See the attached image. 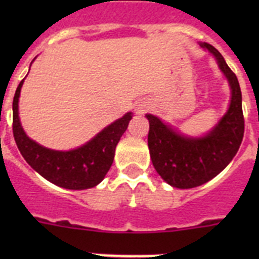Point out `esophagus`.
Segmentation results:
<instances>
[{
  "instance_id": "obj_1",
  "label": "esophagus",
  "mask_w": 259,
  "mask_h": 259,
  "mask_svg": "<svg viewBox=\"0 0 259 259\" xmlns=\"http://www.w3.org/2000/svg\"><path fill=\"white\" fill-rule=\"evenodd\" d=\"M136 110H137V113H145L146 110H148V106H146V105H144V104L137 105Z\"/></svg>"
}]
</instances>
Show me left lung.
Returning a JSON list of instances; mask_svg holds the SVG:
<instances>
[{
  "mask_svg": "<svg viewBox=\"0 0 259 259\" xmlns=\"http://www.w3.org/2000/svg\"><path fill=\"white\" fill-rule=\"evenodd\" d=\"M217 58L228 79L232 97L227 114L202 139L184 137L167 127L157 116L148 114V146L153 166L162 179L175 188L188 189L205 184L223 171L236 155L244 137L241 89L236 75L212 45L201 42Z\"/></svg>",
  "mask_w": 259,
  "mask_h": 259,
  "instance_id": "obj_1",
  "label": "left lung"
}]
</instances>
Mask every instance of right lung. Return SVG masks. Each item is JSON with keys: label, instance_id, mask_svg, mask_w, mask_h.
I'll list each match as a JSON object with an SVG mask.
<instances>
[{"label": "right lung", "instance_id": "right-lung-1", "mask_svg": "<svg viewBox=\"0 0 259 259\" xmlns=\"http://www.w3.org/2000/svg\"><path fill=\"white\" fill-rule=\"evenodd\" d=\"M23 80L13 100V134L27 163L53 184L66 189H88L101 183L113 164L116 144L127 130L131 113L102 130L85 145L70 152H56L27 137L18 115V100Z\"/></svg>", "mask_w": 259, "mask_h": 259}]
</instances>
